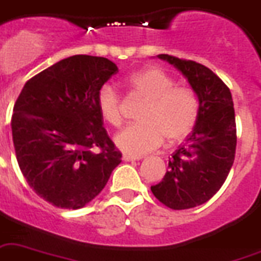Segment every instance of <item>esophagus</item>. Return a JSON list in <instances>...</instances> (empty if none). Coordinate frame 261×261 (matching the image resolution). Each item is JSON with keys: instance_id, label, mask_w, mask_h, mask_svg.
<instances>
[{"instance_id": "1", "label": "esophagus", "mask_w": 261, "mask_h": 261, "mask_svg": "<svg viewBox=\"0 0 261 261\" xmlns=\"http://www.w3.org/2000/svg\"><path fill=\"white\" fill-rule=\"evenodd\" d=\"M141 160L139 156H133V155H123V161H126V162H131V161H138Z\"/></svg>"}]
</instances>
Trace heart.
<instances>
[{
  "mask_svg": "<svg viewBox=\"0 0 261 261\" xmlns=\"http://www.w3.org/2000/svg\"><path fill=\"white\" fill-rule=\"evenodd\" d=\"M127 86L131 94L145 100V105L138 115L139 123L126 127L115 137V145L122 151L142 155L161 146L165 138L169 143H175L192 133L200 114L194 91L175 86V80L156 67L131 73ZM96 103L106 123L120 126V97L114 87L101 86Z\"/></svg>",
  "mask_w": 261,
  "mask_h": 261,
  "instance_id": "1",
  "label": "heart"
}]
</instances>
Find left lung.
<instances>
[{"instance_id": "left-lung-1", "label": "left lung", "mask_w": 261, "mask_h": 261, "mask_svg": "<svg viewBox=\"0 0 261 261\" xmlns=\"http://www.w3.org/2000/svg\"><path fill=\"white\" fill-rule=\"evenodd\" d=\"M160 59L185 76L198 97L200 114L193 131L169 158V171L151 186L155 198L170 209L198 206L219 192L236 154V122L229 88L205 65L170 55Z\"/></svg>"}]
</instances>
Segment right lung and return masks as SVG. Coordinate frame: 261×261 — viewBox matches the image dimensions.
Masks as SVG:
<instances>
[{
    "label": "right lung",
    "instance_id": "obj_1",
    "mask_svg": "<svg viewBox=\"0 0 261 261\" xmlns=\"http://www.w3.org/2000/svg\"><path fill=\"white\" fill-rule=\"evenodd\" d=\"M116 72L106 57L75 55L28 80L17 97V162L28 185L54 206H86L122 162L96 103L97 91Z\"/></svg>",
    "mask_w": 261,
    "mask_h": 261
}]
</instances>
